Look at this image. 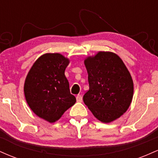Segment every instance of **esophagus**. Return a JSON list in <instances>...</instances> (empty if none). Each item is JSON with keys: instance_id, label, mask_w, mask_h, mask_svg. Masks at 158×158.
Returning <instances> with one entry per match:
<instances>
[{"instance_id": "1", "label": "esophagus", "mask_w": 158, "mask_h": 158, "mask_svg": "<svg viewBox=\"0 0 158 158\" xmlns=\"http://www.w3.org/2000/svg\"><path fill=\"white\" fill-rule=\"evenodd\" d=\"M77 101L78 102H82V97H81V95H77Z\"/></svg>"}]
</instances>
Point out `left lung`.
<instances>
[{"mask_svg":"<svg viewBox=\"0 0 158 158\" xmlns=\"http://www.w3.org/2000/svg\"><path fill=\"white\" fill-rule=\"evenodd\" d=\"M89 90L83 101L94 117L110 123L123 115L134 93L131 77L122 59L110 52H99L85 60Z\"/></svg>","mask_w":158,"mask_h":158,"instance_id":"8db88e82","label":"left lung"}]
</instances>
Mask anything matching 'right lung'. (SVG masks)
Returning <instances> with one entry per match:
<instances>
[{
  "instance_id": "obj_1",
  "label": "right lung",
  "mask_w": 158,
  "mask_h": 158,
  "mask_svg": "<svg viewBox=\"0 0 158 158\" xmlns=\"http://www.w3.org/2000/svg\"><path fill=\"white\" fill-rule=\"evenodd\" d=\"M68 64L61 54H44L34 63L25 80L27 104L36 115L50 123L60 119L76 102L64 75Z\"/></svg>"
}]
</instances>
